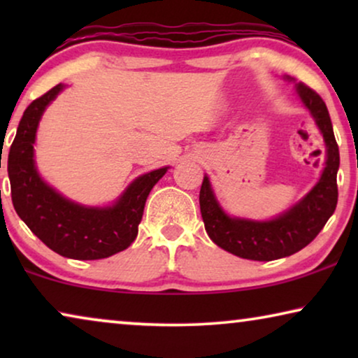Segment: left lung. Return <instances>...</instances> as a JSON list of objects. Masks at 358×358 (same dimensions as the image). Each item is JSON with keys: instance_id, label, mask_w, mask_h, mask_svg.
Returning a JSON list of instances; mask_svg holds the SVG:
<instances>
[{"instance_id": "8db88e82", "label": "left lung", "mask_w": 358, "mask_h": 358, "mask_svg": "<svg viewBox=\"0 0 358 358\" xmlns=\"http://www.w3.org/2000/svg\"><path fill=\"white\" fill-rule=\"evenodd\" d=\"M296 92L326 143V164L320 180L285 213L268 222L231 218L223 212L215 199L207 176L200 187V213L210 239L224 251L251 261H273L292 256L308 246L324 228L337 205V169H339V146L336 143L331 117L324 101L316 91L303 83L296 85Z\"/></svg>"}]
</instances>
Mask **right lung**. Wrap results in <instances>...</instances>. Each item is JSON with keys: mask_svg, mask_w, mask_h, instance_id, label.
<instances>
[{"mask_svg": "<svg viewBox=\"0 0 358 358\" xmlns=\"http://www.w3.org/2000/svg\"><path fill=\"white\" fill-rule=\"evenodd\" d=\"M63 87H52L24 110L8 155L11 199L19 218L52 251L63 257L94 261L124 251L135 241L146 197L168 168L136 178L112 207H85L47 185L37 173L34 141L43 110Z\"/></svg>", "mask_w": 358, "mask_h": 358, "instance_id": "right-lung-1", "label": "right lung"}]
</instances>
